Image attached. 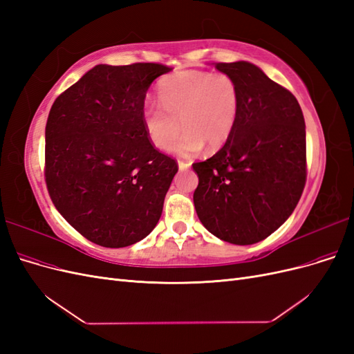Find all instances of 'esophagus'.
<instances>
[{"mask_svg":"<svg viewBox=\"0 0 354 354\" xmlns=\"http://www.w3.org/2000/svg\"><path fill=\"white\" fill-rule=\"evenodd\" d=\"M190 167V162H185V160H178V168L180 169H187Z\"/></svg>","mask_w":354,"mask_h":354,"instance_id":"obj_1","label":"esophagus"}]
</instances>
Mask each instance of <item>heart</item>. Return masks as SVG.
Instances as JSON below:
<instances>
[{
	"instance_id": "obj_1",
	"label": "heart",
	"mask_w": 354,
	"mask_h": 354,
	"mask_svg": "<svg viewBox=\"0 0 354 354\" xmlns=\"http://www.w3.org/2000/svg\"><path fill=\"white\" fill-rule=\"evenodd\" d=\"M159 95L162 104L146 100L142 112L145 131L155 147L165 149L181 125L186 133L169 147L178 155L198 153L205 145L212 152L218 151L233 134L241 88L230 75L180 71L160 82Z\"/></svg>"
}]
</instances>
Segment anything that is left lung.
<instances>
[{"label": "left lung", "mask_w": 354, "mask_h": 354, "mask_svg": "<svg viewBox=\"0 0 354 354\" xmlns=\"http://www.w3.org/2000/svg\"><path fill=\"white\" fill-rule=\"evenodd\" d=\"M236 80L241 112L220 151L194 164L201 223L221 241L252 245L291 216L306 185V124L291 91L250 62L216 63Z\"/></svg>", "instance_id": "1"}]
</instances>
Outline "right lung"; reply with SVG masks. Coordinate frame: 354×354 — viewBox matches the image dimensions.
<instances>
[{
  "label": "right lung",
  "mask_w": 354,
  "mask_h": 354,
  "mask_svg": "<svg viewBox=\"0 0 354 354\" xmlns=\"http://www.w3.org/2000/svg\"><path fill=\"white\" fill-rule=\"evenodd\" d=\"M159 63L97 65L53 103L46 125V183L57 211L106 248L145 239L158 224L177 162L145 131Z\"/></svg>",
  "instance_id": "right-lung-1"
}]
</instances>
